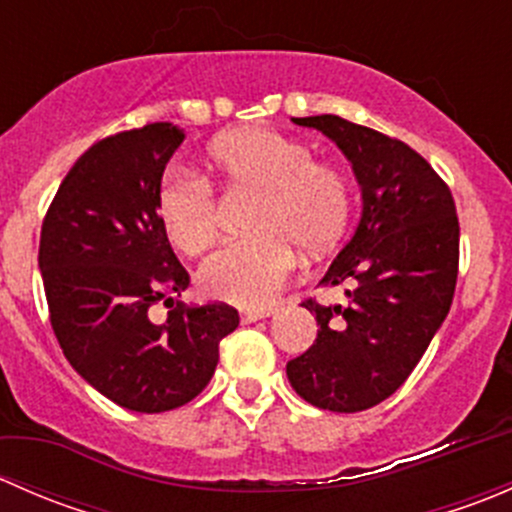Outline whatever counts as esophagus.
<instances>
[{"label": "esophagus", "mask_w": 512, "mask_h": 512, "mask_svg": "<svg viewBox=\"0 0 512 512\" xmlns=\"http://www.w3.org/2000/svg\"><path fill=\"white\" fill-rule=\"evenodd\" d=\"M270 317V309H265V312H252V309H245V312L240 314L242 324H252V322H260V319Z\"/></svg>", "instance_id": "34e87169"}]
</instances>
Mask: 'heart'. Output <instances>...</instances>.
<instances>
[{"label":"heart","instance_id":"heart-1","mask_svg":"<svg viewBox=\"0 0 512 512\" xmlns=\"http://www.w3.org/2000/svg\"><path fill=\"white\" fill-rule=\"evenodd\" d=\"M208 165L227 193H255L245 218L250 237L203 262L198 282L210 297L242 309H267L294 270V250L324 252L352 215V183L342 168L314 160L302 141L242 128L208 148ZM158 220L185 255H200L218 237V200L203 178L170 173L158 188Z\"/></svg>","mask_w":512,"mask_h":512}]
</instances>
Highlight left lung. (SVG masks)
Wrapping results in <instances>:
<instances>
[{
  "label": "left lung",
  "instance_id": "obj_1",
  "mask_svg": "<svg viewBox=\"0 0 512 512\" xmlns=\"http://www.w3.org/2000/svg\"><path fill=\"white\" fill-rule=\"evenodd\" d=\"M332 138L361 188V220L319 285H347L349 304L302 307L317 339L287 364L292 389L317 409L354 414L389 399L451 309L458 215L448 185L414 148L347 118H292Z\"/></svg>",
  "mask_w": 512,
  "mask_h": 512
}]
</instances>
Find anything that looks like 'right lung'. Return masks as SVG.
I'll use <instances>...</instances> for the list:
<instances>
[{
	"label": "right lung",
	"mask_w": 512,
	"mask_h": 512,
	"mask_svg": "<svg viewBox=\"0 0 512 512\" xmlns=\"http://www.w3.org/2000/svg\"><path fill=\"white\" fill-rule=\"evenodd\" d=\"M183 128L148 123L94 143L46 210L39 270L51 327L69 364L113 404L160 414L213 379L237 309L188 307L190 275L158 220V188ZM156 303L169 307L163 323Z\"/></svg>",
	"instance_id": "add662e5"
}]
</instances>
